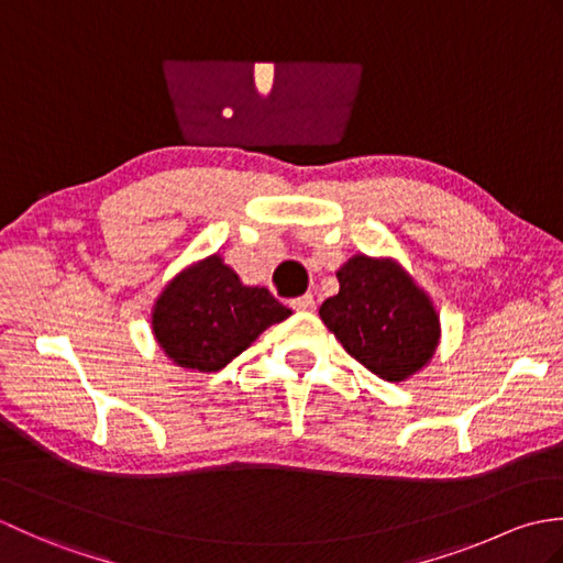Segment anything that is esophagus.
<instances>
[{
    "label": "esophagus",
    "instance_id": "34e87169",
    "mask_svg": "<svg viewBox=\"0 0 563 563\" xmlns=\"http://www.w3.org/2000/svg\"><path fill=\"white\" fill-rule=\"evenodd\" d=\"M314 295H302V297H297V300H292L290 302V307L295 309V312H312L314 309Z\"/></svg>",
    "mask_w": 563,
    "mask_h": 563
}]
</instances>
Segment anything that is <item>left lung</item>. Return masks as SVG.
<instances>
[{
	"label": "left lung",
	"instance_id": "8db88e82",
	"mask_svg": "<svg viewBox=\"0 0 563 563\" xmlns=\"http://www.w3.org/2000/svg\"><path fill=\"white\" fill-rule=\"evenodd\" d=\"M339 295L319 317L349 355L387 382H404L435 353L438 312L397 261L357 254L336 273Z\"/></svg>",
	"mask_w": 563,
	"mask_h": 563
}]
</instances>
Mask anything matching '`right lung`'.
<instances>
[{
    "mask_svg": "<svg viewBox=\"0 0 563 563\" xmlns=\"http://www.w3.org/2000/svg\"><path fill=\"white\" fill-rule=\"evenodd\" d=\"M290 314L266 288L244 285L214 254L166 285L152 309V329L178 367L214 373Z\"/></svg>",
    "mask_w": 563,
    "mask_h": 563,
    "instance_id": "1",
    "label": "right lung"
}]
</instances>
